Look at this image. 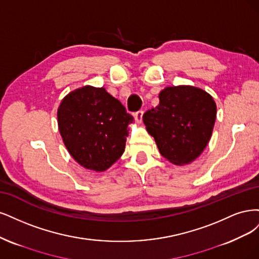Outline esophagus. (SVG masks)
Returning a JSON list of instances; mask_svg holds the SVG:
<instances>
[{"mask_svg":"<svg viewBox=\"0 0 259 259\" xmlns=\"http://www.w3.org/2000/svg\"><path fill=\"white\" fill-rule=\"evenodd\" d=\"M135 118L138 123L142 122V118H143V111H139L135 114Z\"/></svg>","mask_w":259,"mask_h":259,"instance_id":"34e87169","label":"esophagus"}]
</instances>
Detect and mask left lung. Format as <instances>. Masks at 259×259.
<instances>
[{
  "label": "left lung",
  "instance_id": "obj_1",
  "mask_svg": "<svg viewBox=\"0 0 259 259\" xmlns=\"http://www.w3.org/2000/svg\"><path fill=\"white\" fill-rule=\"evenodd\" d=\"M216 104L206 91L193 86L166 87L159 104L143 115L147 132L160 154L177 165L198 158L211 139Z\"/></svg>",
  "mask_w": 259,
  "mask_h": 259
}]
</instances>
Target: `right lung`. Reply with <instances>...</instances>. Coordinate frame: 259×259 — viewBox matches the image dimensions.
<instances>
[{
    "label": "right lung",
    "mask_w": 259,
    "mask_h": 259,
    "mask_svg": "<svg viewBox=\"0 0 259 259\" xmlns=\"http://www.w3.org/2000/svg\"><path fill=\"white\" fill-rule=\"evenodd\" d=\"M57 116L66 149L84 168L103 172L124 152L133 117L105 88L85 86L71 91Z\"/></svg>",
    "instance_id": "obj_1"
}]
</instances>
